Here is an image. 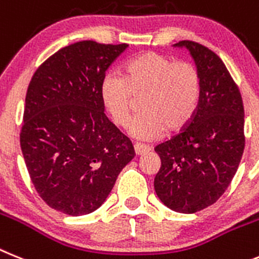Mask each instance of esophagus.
<instances>
[{"label":"esophagus","mask_w":259,"mask_h":259,"mask_svg":"<svg viewBox=\"0 0 259 259\" xmlns=\"http://www.w3.org/2000/svg\"><path fill=\"white\" fill-rule=\"evenodd\" d=\"M134 151H136V155H143L146 154V152L150 151V147L148 146H145V145H139V143H136L134 145Z\"/></svg>","instance_id":"34e87169"}]
</instances>
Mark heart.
<instances>
[{"label":"heart","instance_id":"heart-1","mask_svg":"<svg viewBox=\"0 0 259 259\" xmlns=\"http://www.w3.org/2000/svg\"><path fill=\"white\" fill-rule=\"evenodd\" d=\"M141 96L142 113L132 121L129 133L148 141L164 129L176 132L192 121L201 99V75L190 62L146 52L125 65L122 75L108 73L103 78L100 98L117 126L129 123L133 98Z\"/></svg>","mask_w":259,"mask_h":259}]
</instances>
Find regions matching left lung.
Segmentation results:
<instances>
[{"label": "left lung", "mask_w": 259, "mask_h": 259, "mask_svg": "<svg viewBox=\"0 0 259 259\" xmlns=\"http://www.w3.org/2000/svg\"><path fill=\"white\" fill-rule=\"evenodd\" d=\"M175 47L190 52L201 75V99L181 133L155 147L161 167L154 186L168 208L193 213L215 203L235 176L245 147L244 105L219 56L189 40Z\"/></svg>", "instance_id": "1"}]
</instances>
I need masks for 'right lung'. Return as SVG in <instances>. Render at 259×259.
I'll return each instance as SVG.
<instances>
[{"instance_id":"1","label":"right lung","mask_w":259,"mask_h":259,"mask_svg":"<svg viewBox=\"0 0 259 259\" xmlns=\"http://www.w3.org/2000/svg\"><path fill=\"white\" fill-rule=\"evenodd\" d=\"M126 48L74 42L42 62L28 84L22 154L36 192L60 212L79 217L100 207L136 155L100 98L105 71Z\"/></svg>"}]
</instances>
